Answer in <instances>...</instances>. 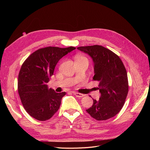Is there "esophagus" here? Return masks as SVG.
I'll return each instance as SVG.
<instances>
[{
    "mask_svg": "<svg viewBox=\"0 0 150 150\" xmlns=\"http://www.w3.org/2000/svg\"><path fill=\"white\" fill-rule=\"evenodd\" d=\"M72 93H73L74 95H75V96L76 97H78V98H81V97H83L84 95L83 94H81V93H77V92H72Z\"/></svg>",
    "mask_w": 150,
    "mask_h": 150,
    "instance_id": "esophagus-1",
    "label": "esophagus"
}]
</instances>
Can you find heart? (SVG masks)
Listing matches in <instances>:
<instances>
[{
	"instance_id": "1",
	"label": "heart",
	"mask_w": 150,
	"mask_h": 150,
	"mask_svg": "<svg viewBox=\"0 0 150 150\" xmlns=\"http://www.w3.org/2000/svg\"><path fill=\"white\" fill-rule=\"evenodd\" d=\"M76 60H85V61H88V59L86 58V57L84 56H78L76 57Z\"/></svg>"
}]
</instances>
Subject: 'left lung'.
<instances>
[{
    "mask_svg": "<svg viewBox=\"0 0 150 150\" xmlns=\"http://www.w3.org/2000/svg\"><path fill=\"white\" fill-rule=\"evenodd\" d=\"M89 55L94 62V81H99L101 93L98 101L93 99L92 106L86 110L98 121L114 117L123 106L128 93V80L126 68L119 56L99 45L77 48Z\"/></svg>",
    "mask_w": 150,
    "mask_h": 150,
    "instance_id": "obj_1",
    "label": "left lung"
}]
</instances>
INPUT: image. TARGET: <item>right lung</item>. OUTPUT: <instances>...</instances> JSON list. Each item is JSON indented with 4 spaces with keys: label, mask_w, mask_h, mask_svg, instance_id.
Masks as SVG:
<instances>
[{
    "label": "right lung",
    "mask_w": 150,
    "mask_h": 150,
    "mask_svg": "<svg viewBox=\"0 0 150 150\" xmlns=\"http://www.w3.org/2000/svg\"><path fill=\"white\" fill-rule=\"evenodd\" d=\"M76 49L47 47L26 59L18 76V93L28 114L35 120H49L58 111L66 92L57 93L47 87L54 68L61 59Z\"/></svg>",
    "instance_id": "right-lung-1"
}]
</instances>
